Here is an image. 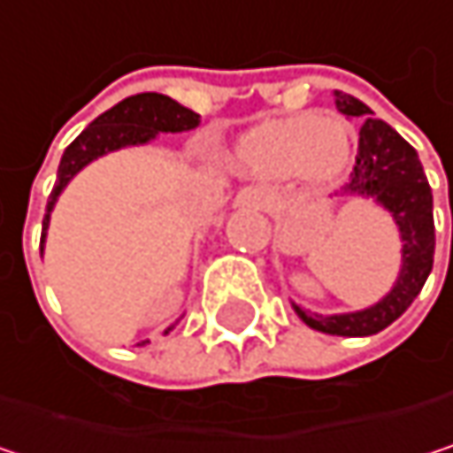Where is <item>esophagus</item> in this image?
<instances>
[{"instance_id":"obj_1","label":"esophagus","mask_w":453,"mask_h":453,"mask_svg":"<svg viewBox=\"0 0 453 453\" xmlns=\"http://www.w3.org/2000/svg\"><path fill=\"white\" fill-rule=\"evenodd\" d=\"M265 202V194L259 188H241L235 194V207H259Z\"/></svg>"}]
</instances>
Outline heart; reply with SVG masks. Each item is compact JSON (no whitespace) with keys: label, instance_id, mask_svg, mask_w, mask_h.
Returning a JSON list of instances; mask_svg holds the SVG:
<instances>
[{"label":"heart","instance_id":"heart-1","mask_svg":"<svg viewBox=\"0 0 453 453\" xmlns=\"http://www.w3.org/2000/svg\"><path fill=\"white\" fill-rule=\"evenodd\" d=\"M233 154L246 173L259 178L294 173L302 180L327 183L349 167L351 136L335 118H273L241 134Z\"/></svg>","mask_w":453,"mask_h":453}]
</instances>
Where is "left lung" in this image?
<instances>
[{
    "label": "left lung",
    "instance_id": "obj_1",
    "mask_svg": "<svg viewBox=\"0 0 453 453\" xmlns=\"http://www.w3.org/2000/svg\"><path fill=\"white\" fill-rule=\"evenodd\" d=\"M335 107L346 118L362 120L357 165L341 194L372 199L394 218V226L399 227L402 238V270L391 291L367 310L317 315L296 302H291V307L312 330L327 335L362 338L380 333L404 315L433 270V191L427 186L417 151L388 123L372 118V110L365 102L354 99L351 94L335 91Z\"/></svg>",
    "mask_w": 453,
    "mask_h": 453
}]
</instances>
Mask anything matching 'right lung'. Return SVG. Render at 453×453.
<instances>
[{
    "label": "right lung",
    "mask_w": 453,
    "mask_h": 453,
    "mask_svg": "<svg viewBox=\"0 0 453 453\" xmlns=\"http://www.w3.org/2000/svg\"><path fill=\"white\" fill-rule=\"evenodd\" d=\"M202 123V118L178 104L175 99L165 96V94H136L128 96L123 102H118L112 110L102 112L81 136L75 138L62 159H59V170H57V183L49 194L46 202L44 227H42V254H44L46 230L51 220V210L59 199V194L65 191V186L94 159L118 151V149H128V146H143L149 141L159 136V134H183V131H194ZM175 325H170L167 330H173ZM165 330V333H167ZM149 341H141L138 346H143Z\"/></svg>",
    "instance_id": "right-lung-1"
}]
</instances>
